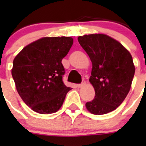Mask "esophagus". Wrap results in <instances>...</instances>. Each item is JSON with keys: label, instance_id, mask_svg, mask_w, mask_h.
I'll return each instance as SVG.
<instances>
[{"label": "esophagus", "instance_id": "esophagus-1", "mask_svg": "<svg viewBox=\"0 0 146 146\" xmlns=\"http://www.w3.org/2000/svg\"><path fill=\"white\" fill-rule=\"evenodd\" d=\"M85 84H86L85 81H83L81 84H77V88H82L83 86L85 85Z\"/></svg>", "mask_w": 146, "mask_h": 146}]
</instances>
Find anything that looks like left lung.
Listing matches in <instances>:
<instances>
[{"mask_svg": "<svg viewBox=\"0 0 146 146\" xmlns=\"http://www.w3.org/2000/svg\"><path fill=\"white\" fill-rule=\"evenodd\" d=\"M78 41L92 62L89 81L95 96L86 103V108L95 115L112 112L131 89L135 72L131 54L119 42L105 34L80 36Z\"/></svg>", "mask_w": 146, "mask_h": 146, "instance_id": "1", "label": "left lung"}]
</instances>
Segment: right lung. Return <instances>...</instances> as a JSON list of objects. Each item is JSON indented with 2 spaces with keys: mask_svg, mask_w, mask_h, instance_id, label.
Here are the masks:
<instances>
[{
  "mask_svg": "<svg viewBox=\"0 0 146 146\" xmlns=\"http://www.w3.org/2000/svg\"><path fill=\"white\" fill-rule=\"evenodd\" d=\"M73 40L70 36L43 37L26 46L13 61L11 75L19 95L33 111L57 112L71 88L62 81L66 56Z\"/></svg>",
  "mask_w": 146,
  "mask_h": 146,
  "instance_id": "right-lung-1",
  "label": "right lung"
}]
</instances>
